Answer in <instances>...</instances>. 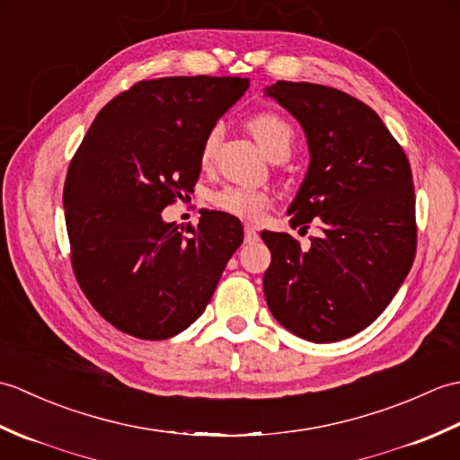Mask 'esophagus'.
Returning <instances> with one entry per match:
<instances>
[{
  "label": "esophagus",
  "instance_id": "obj_1",
  "mask_svg": "<svg viewBox=\"0 0 460 460\" xmlns=\"http://www.w3.org/2000/svg\"><path fill=\"white\" fill-rule=\"evenodd\" d=\"M259 239V231L255 225H245V241L247 243H255Z\"/></svg>",
  "mask_w": 460,
  "mask_h": 460
}]
</instances>
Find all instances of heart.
I'll return each mask as SVG.
<instances>
[{
    "mask_svg": "<svg viewBox=\"0 0 460 460\" xmlns=\"http://www.w3.org/2000/svg\"><path fill=\"white\" fill-rule=\"evenodd\" d=\"M249 130L261 144V148L265 150L272 160L287 158L292 150V144H295V128H292L287 119H282L277 112L255 114L249 120ZM221 126H213L208 136H205L199 154L203 165H208L213 160V155L217 152V146L221 142ZM211 203L217 209L229 215H235L239 219L257 221L270 208L272 195L267 190L227 185V188L211 193Z\"/></svg>",
    "mask_w": 460,
    "mask_h": 460,
    "instance_id": "b5f03b06",
    "label": "heart"
}]
</instances>
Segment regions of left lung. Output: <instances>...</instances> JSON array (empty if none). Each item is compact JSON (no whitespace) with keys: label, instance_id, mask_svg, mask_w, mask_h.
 I'll return each instance as SVG.
<instances>
[{"label":"left lung","instance_id":"obj_1","mask_svg":"<svg viewBox=\"0 0 460 460\" xmlns=\"http://www.w3.org/2000/svg\"><path fill=\"white\" fill-rule=\"evenodd\" d=\"M305 128L310 165L288 208L292 227L322 231L310 247L262 231L267 305L316 344L358 334L403 285L417 251L415 190L402 146L367 104L332 86L279 81L267 89ZM300 229V231H302Z\"/></svg>","mask_w":460,"mask_h":460}]
</instances>
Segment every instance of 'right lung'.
<instances>
[{"label":"right lung","mask_w":460,"mask_h":460,"mask_svg":"<svg viewBox=\"0 0 460 460\" xmlns=\"http://www.w3.org/2000/svg\"><path fill=\"white\" fill-rule=\"evenodd\" d=\"M241 76L138 81L96 114L68 165L63 205L84 296L124 334L165 340L198 320L241 243L235 215L162 219L201 172L205 136L247 91Z\"/></svg>","instance_id":"right-lung-1"}]
</instances>
